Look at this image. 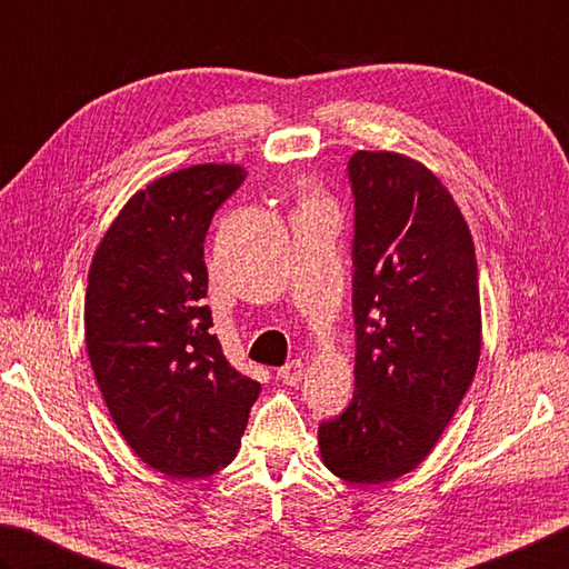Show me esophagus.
<instances>
[{"instance_id": "1", "label": "esophagus", "mask_w": 569, "mask_h": 569, "mask_svg": "<svg viewBox=\"0 0 569 569\" xmlns=\"http://www.w3.org/2000/svg\"><path fill=\"white\" fill-rule=\"evenodd\" d=\"M305 373H307V367L299 359H295V361H289V363H284V367L277 371V377H280L287 386H297L299 381L305 379Z\"/></svg>"}]
</instances>
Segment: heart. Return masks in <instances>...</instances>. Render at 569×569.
I'll return each instance as SVG.
<instances>
[{
    "instance_id": "heart-1",
    "label": "heart",
    "mask_w": 569,
    "mask_h": 569,
    "mask_svg": "<svg viewBox=\"0 0 569 569\" xmlns=\"http://www.w3.org/2000/svg\"><path fill=\"white\" fill-rule=\"evenodd\" d=\"M315 202H319L317 198H307V206H315Z\"/></svg>"
}]
</instances>
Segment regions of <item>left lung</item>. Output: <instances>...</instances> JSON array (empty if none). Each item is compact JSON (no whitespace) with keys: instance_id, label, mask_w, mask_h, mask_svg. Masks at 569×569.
Masks as SVG:
<instances>
[{"instance_id":"obj_1","label":"left lung","mask_w":569,"mask_h":569,"mask_svg":"<svg viewBox=\"0 0 569 569\" xmlns=\"http://www.w3.org/2000/svg\"><path fill=\"white\" fill-rule=\"evenodd\" d=\"M357 363L349 409L319 426V453L347 483L401 478L431 453L476 377V248L456 200L418 160L349 158Z\"/></svg>"}]
</instances>
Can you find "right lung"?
Instances as JSON below:
<instances>
[{
	"mask_svg": "<svg viewBox=\"0 0 569 569\" xmlns=\"http://www.w3.org/2000/svg\"><path fill=\"white\" fill-rule=\"evenodd\" d=\"M244 168L202 163L153 180L96 248L86 349L126 443L170 478H206L234 458L260 383L224 359L206 305V234Z\"/></svg>",
	"mask_w": 569,
	"mask_h": 569,
	"instance_id": "1",
	"label": "right lung"
}]
</instances>
